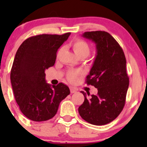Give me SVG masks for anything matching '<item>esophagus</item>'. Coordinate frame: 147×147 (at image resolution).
<instances>
[{"mask_svg":"<svg viewBox=\"0 0 147 147\" xmlns=\"http://www.w3.org/2000/svg\"><path fill=\"white\" fill-rule=\"evenodd\" d=\"M70 92L72 93H75L77 92V90H75V88H72V87H70Z\"/></svg>","mask_w":147,"mask_h":147,"instance_id":"esophagus-1","label":"esophagus"}]
</instances>
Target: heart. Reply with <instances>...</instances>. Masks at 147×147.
<instances>
[{"label":"heart","instance_id":"heart-1","mask_svg":"<svg viewBox=\"0 0 147 147\" xmlns=\"http://www.w3.org/2000/svg\"><path fill=\"white\" fill-rule=\"evenodd\" d=\"M72 47L73 51L80 58H85L89 55L90 53V46L86 41L82 39H76L72 42ZM62 49L58 51L57 55L60 54ZM81 75V72L79 71L70 70L67 73V78L69 81L73 82L77 80L79 75Z\"/></svg>","mask_w":147,"mask_h":147}]
</instances>
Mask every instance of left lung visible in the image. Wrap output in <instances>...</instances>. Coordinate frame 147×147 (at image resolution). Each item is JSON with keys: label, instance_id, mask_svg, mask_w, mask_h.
I'll list each match as a JSON object with an SVG mask.
<instances>
[{"label": "left lung", "instance_id": "left-lung-1", "mask_svg": "<svg viewBox=\"0 0 147 147\" xmlns=\"http://www.w3.org/2000/svg\"><path fill=\"white\" fill-rule=\"evenodd\" d=\"M82 36L96 44L97 56L86 83L97 88L98 92L87 99L81 92L84 101L78 111L90 124L104 125L116 119L125 105L129 83L126 57L121 46L107 32H85Z\"/></svg>", "mask_w": 147, "mask_h": 147}]
</instances>
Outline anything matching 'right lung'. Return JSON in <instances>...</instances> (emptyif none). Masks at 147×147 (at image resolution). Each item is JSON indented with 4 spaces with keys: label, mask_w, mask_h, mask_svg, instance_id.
Instances as JSON below:
<instances>
[{
    "label": "right lung",
    "mask_w": 147,
    "mask_h": 147,
    "mask_svg": "<svg viewBox=\"0 0 147 147\" xmlns=\"http://www.w3.org/2000/svg\"><path fill=\"white\" fill-rule=\"evenodd\" d=\"M69 35L70 32L32 36L16 52L10 71L12 87L20 111L32 121L53 118L60 102L70 93L63 83L51 86L45 78V70L55 65L57 50Z\"/></svg>",
    "instance_id": "add662e5"
}]
</instances>
